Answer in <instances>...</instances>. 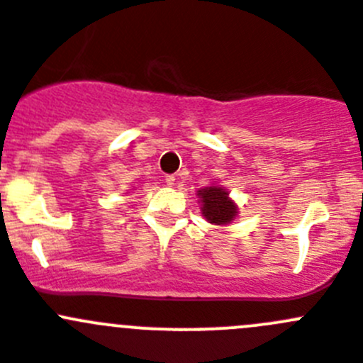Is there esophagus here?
Returning a JSON list of instances; mask_svg holds the SVG:
<instances>
[{
	"mask_svg": "<svg viewBox=\"0 0 363 363\" xmlns=\"http://www.w3.org/2000/svg\"><path fill=\"white\" fill-rule=\"evenodd\" d=\"M164 182H166V186H174L175 184V177H174V175H166Z\"/></svg>",
	"mask_w": 363,
	"mask_h": 363,
	"instance_id": "esophagus-1",
	"label": "esophagus"
}]
</instances>
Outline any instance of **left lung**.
<instances>
[{
	"label": "left lung",
	"instance_id": "8db88e82",
	"mask_svg": "<svg viewBox=\"0 0 363 363\" xmlns=\"http://www.w3.org/2000/svg\"><path fill=\"white\" fill-rule=\"evenodd\" d=\"M199 199H201V211L209 223L215 225H228L238 215V208L235 202L229 199V193L222 186H208V188L199 189Z\"/></svg>",
	"mask_w": 363,
	"mask_h": 363
}]
</instances>
